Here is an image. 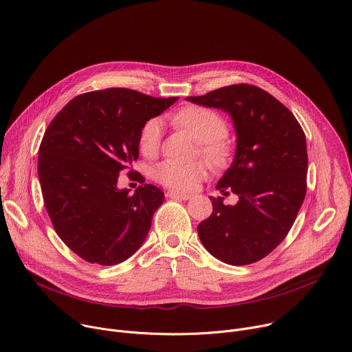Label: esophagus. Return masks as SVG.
<instances>
[{
  "instance_id": "esophagus-1",
  "label": "esophagus",
  "mask_w": 352,
  "mask_h": 352,
  "mask_svg": "<svg viewBox=\"0 0 352 352\" xmlns=\"http://www.w3.org/2000/svg\"><path fill=\"white\" fill-rule=\"evenodd\" d=\"M166 197L177 199V200H188L191 196H190V194H186V192H179V191H175V190H169L166 192Z\"/></svg>"
}]
</instances>
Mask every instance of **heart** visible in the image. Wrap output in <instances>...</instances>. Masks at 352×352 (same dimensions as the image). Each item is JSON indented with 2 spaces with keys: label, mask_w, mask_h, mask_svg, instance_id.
<instances>
[{
  "label": "heart",
  "mask_w": 352,
  "mask_h": 352,
  "mask_svg": "<svg viewBox=\"0 0 352 352\" xmlns=\"http://www.w3.org/2000/svg\"><path fill=\"white\" fill-rule=\"evenodd\" d=\"M170 122L186 130L199 142V152L215 169L225 168L230 161V146L225 137L228 135V123L217 111L201 107L187 106L170 116ZM162 142V123L160 119L146 120L138 134V146L145 156H153L160 151ZM208 173L204 161L180 164L176 161H164L152 170L153 179L175 191H188L196 187Z\"/></svg>",
  "instance_id": "heart-1"
}]
</instances>
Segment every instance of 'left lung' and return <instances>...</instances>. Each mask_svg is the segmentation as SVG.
<instances>
[{
	"label": "left lung",
	"instance_id": "1",
	"mask_svg": "<svg viewBox=\"0 0 352 352\" xmlns=\"http://www.w3.org/2000/svg\"><path fill=\"white\" fill-rule=\"evenodd\" d=\"M187 100L228 111L238 134L232 166L218 182L235 206L212 199L197 232L204 248L230 265L264 258L288 235L306 196L305 133L292 111L264 89L236 84Z\"/></svg>",
	"mask_w": 352,
	"mask_h": 352
}]
</instances>
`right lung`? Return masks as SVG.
<instances>
[{"mask_svg":"<svg viewBox=\"0 0 352 352\" xmlns=\"http://www.w3.org/2000/svg\"><path fill=\"white\" fill-rule=\"evenodd\" d=\"M176 100L107 88L75 96L49 124L37 164L45 207L60 239L82 260L114 265L144 243L165 194L140 173L134 194L117 188V179L138 158L142 124Z\"/></svg>","mask_w":352,"mask_h":352,"instance_id":"1","label":"right lung"}]
</instances>
